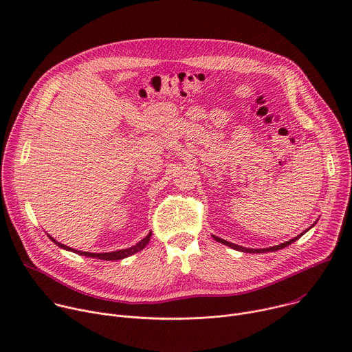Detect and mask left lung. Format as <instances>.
Wrapping results in <instances>:
<instances>
[{"label":"left lung","instance_id":"obj_1","mask_svg":"<svg viewBox=\"0 0 352 352\" xmlns=\"http://www.w3.org/2000/svg\"><path fill=\"white\" fill-rule=\"evenodd\" d=\"M308 230H309V228H308ZM308 230H307V231H308ZM307 231H304V232H307ZM304 232H302V234H299L298 236H295V238H292V239H289V241H287V242H284V243H280V245H276V246H272V248H265V249H248V248H242V246H239V245L231 243V242H228V241H226V239H221V238H219V236H214V235H213V238H214L216 241H219V242H221V243H224V245H227V246L232 248V249L241 250V252H249V254H263V252H273V250H278V249H283V248L288 246L289 243L295 242L298 238L302 236V235H304Z\"/></svg>","mask_w":352,"mask_h":352}]
</instances>
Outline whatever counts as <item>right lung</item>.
<instances>
[{"mask_svg": "<svg viewBox=\"0 0 352 352\" xmlns=\"http://www.w3.org/2000/svg\"><path fill=\"white\" fill-rule=\"evenodd\" d=\"M150 236H152V232H148L140 242H138L136 245L131 246V248H126V249H121V250H116V252H107V254H90V252H82V250H76V249H72V248H68L67 245H63L60 242H57L54 238L53 242L57 243L58 246L64 248V249H68V250H74L75 254H79V255H85L87 258H96V259H102V261H120V259H124V258H128L136 252H139V250H142L150 241Z\"/></svg>", "mask_w": 352, "mask_h": 352, "instance_id": "obj_1", "label": "right lung"}]
</instances>
